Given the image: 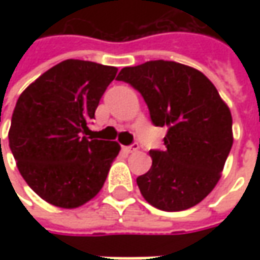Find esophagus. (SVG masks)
<instances>
[{
    "label": "esophagus",
    "mask_w": 260,
    "mask_h": 260,
    "mask_svg": "<svg viewBox=\"0 0 260 260\" xmlns=\"http://www.w3.org/2000/svg\"><path fill=\"white\" fill-rule=\"evenodd\" d=\"M125 152H128V153H133V152H137L139 150V145L137 143H133L132 146H125L124 147Z\"/></svg>",
    "instance_id": "34e87169"
}]
</instances>
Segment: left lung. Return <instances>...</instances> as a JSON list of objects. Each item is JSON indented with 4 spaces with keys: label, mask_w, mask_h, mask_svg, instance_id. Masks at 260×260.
<instances>
[{
    "label": "left lung",
    "mask_w": 260,
    "mask_h": 260,
    "mask_svg": "<svg viewBox=\"0 0 260 260\" xmlns=\"http://www.w3.org/2000/svg\"><path fill=\"white\" fill-rule=\"evenodd\" d=\"M145 98L152 123L168 127L165 150H150L152 168L137 178L146 201L164 211L201 203L221 178L233 145L232 113L198 69L171 60L123 68L117 76Z\"/></svg>",
    "instance_id": "8db88e82"
}]
</instances>
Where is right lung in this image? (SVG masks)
Masks as SVG:
<instances>
[{"label": "right lung", "mask_w": 260, "mask_h": 260, "mask_svg": "<svg viewBox=\"0 0 260 260\" xmlns=\"http://www.w3.org/2000/svg\"><path fill=\"white\" fill-rule=\"evenodd\" d=\"M117 71L68 59L18 96L10 149L27 185L46 203L78 208L101 191L120 145L86 137L88 123Z\"/></svg>", "instance_id": "right-lung-1"}]
</instances>
